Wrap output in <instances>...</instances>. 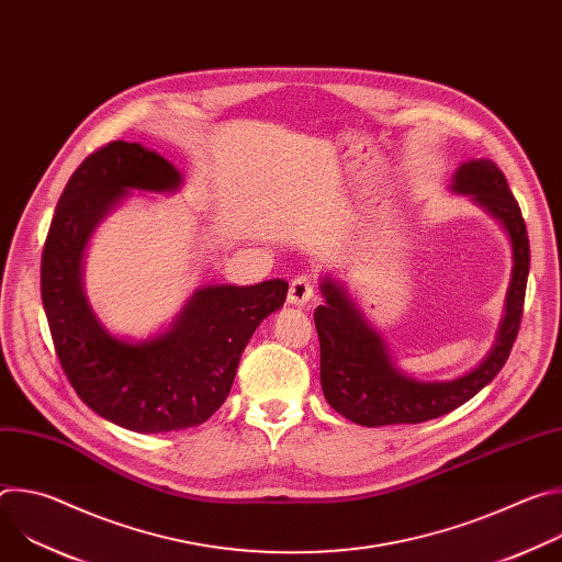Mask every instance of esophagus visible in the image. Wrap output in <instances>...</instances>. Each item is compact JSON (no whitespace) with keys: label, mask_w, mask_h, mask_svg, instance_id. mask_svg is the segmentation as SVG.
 <instances>
[{"label":"esophagus","mask_w":562,"mask_h":562,"mask_svg":"<svg viewBox=\"0 0 562 562\" xmlns=\"http://www.w3.org/2000/svg\"><path fill=\"white\" fill-rule=\"evenodd\" d=\"M313 293H315L313 282L306 276H297L291 280V286H289V304L304 306L313 297Z\"/></svg>","instance_id":"obj_1"}]
</instances>
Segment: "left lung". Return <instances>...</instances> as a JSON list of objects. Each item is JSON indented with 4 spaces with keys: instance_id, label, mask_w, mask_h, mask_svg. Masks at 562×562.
Returning a JSON list of instances; mask_svg holds the SVG:
<instances>
[{
    "instance_id": "8db88e82",
    "label": "left lung",
    "mask_w": 562,
    "mask_h": 562,
    "mask_svg": "<svg viewBox=\"0 0 562 562\" xmlns=\"http://www.w3.org/2000/svg\"><path fill=\"white\" fill-rule=\"evenodd\" d=\"M453 191L471 195L503 222L512 237L514 271L507 293V313L490 358L471 373L451 382H418L400 373L362 313L331 280L323 282L325 304L313 313L319 338V382L327 403L362 427L418 425L440 418L480 389L505 367L520 331L525 289L529 276V237L520 206L503 171L492 159H471L453 176Z\"/></svg>"
}]
</instances>
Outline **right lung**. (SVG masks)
<instances>
[{"label": "right lung", "mask_w": 562, "mask_h": 562, "mask_svg": "<svg viewBox=\"0 0 562 562\" xmlns=\"http://www.w3.org/2000/svg\"><path fill=\"white\" fill-rule=\"evenodd\" d=\"M182 182L162 155L137 142H109L70 176L42 251V302L59 364L98 416L165 434L206 423L226 400L239 356L289 284L206 286L159 338L131 345L102 329L82 291L89 235L128 189L173 191Z\"/></svg>", "instance_id": "right-lung-1"}]
</instances>
